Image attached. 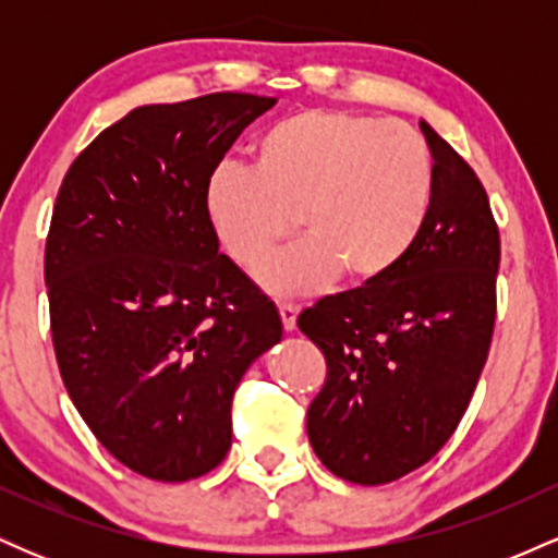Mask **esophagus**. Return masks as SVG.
Here are the masks:
<instances>
[{
  "label": "esophagus",
  "instance_id": "1",
  "mask_svg": "<svg viewBox=\"0 0 558 558\" xmlns=\"http://www.w3.org/2000/svg\"><path fill=\"white\" fill-rule=\"evenodd\" d=\"M278 312H280V319H283V328H286L288 332L296 330L299 306H296V304H280V306H278Z\"/></svg>",
  "mask_w": 558,
  "mask_h": 558
}]
</instances>
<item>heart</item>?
I'll list each match as a JSON object with an SVG mask.
<instances>
[{"label": "heart", "instance_id": "heart-1", "mask_svg": "<svg viewBox=\"0 0 558 558\" xmlns=\"http://www.w3.org/2000/svg\"><path fill=\"white\" fill-rule=\"evenodd\" d=\"M254 168L220 162L202 204L226 254L254 272L299 226L306 239L259 272L275 296H301L341 275L383 283L425 233L435 198L427 141L399 120L304 110L254 138Z\"/></svg>", "mask_w": 558, "mask_h": 558}]
</instances>
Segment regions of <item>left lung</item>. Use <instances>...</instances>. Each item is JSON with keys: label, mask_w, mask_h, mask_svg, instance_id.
Segmentation results:
<instances>
[{"label": "left lung", "mask_w": 558, "mask_h": 558, "mask_svg": "<svg viewBox=\"0 0 558 558\" xmlns=\"http://www.w3.org/2000/svg\"><path fill=\"white\" fill-rule=\"evenodd\" d=\"M435 162L425 233L383 283L319 299L299 315L328 380L306 412L310 444L332 475L393 483L457 430L488 360L498 228L475 170L422 120Z\"/></svg>", "instance_id": "obj_1"}]
</instances>
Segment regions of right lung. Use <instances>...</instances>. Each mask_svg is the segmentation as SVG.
<instances>
[{
	"mask_svg": "<svg viewBox=\"0 0 558 558\" xmlns=\"http://www.w3.org/2000/svg\"><path fill=\"white\" fill-rule=\"evenodd\" d=\"M272 105L209 94L136 107L81 151L57 194L44 278L62 383L99 444L144 477L215 470L241 377L283 338L202 204L209 170Z\"/></svg>",
	"mask_w": 558,
	"mask_h": 558,
	"instance_id": "right-lung-1",
	"label": "right lung"
}]
</instances>
